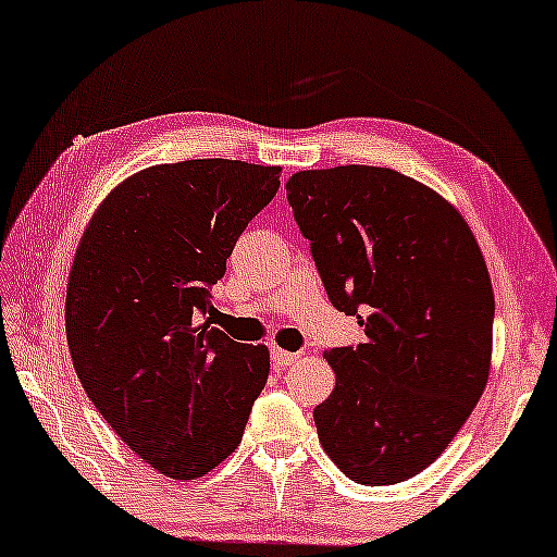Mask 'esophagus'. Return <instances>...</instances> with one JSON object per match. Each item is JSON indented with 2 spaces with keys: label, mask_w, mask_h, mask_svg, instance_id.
Returning a JSON list of instances; mask_svg holds the SVG:
<instances>
[{
  "label": "esophagus",
  "mask_w": 557,
  "mask_h": 557,
  "mask_svg": "<svg viewBox=\"0 0 557 557\" xmlns=\"http://www.w3.org/2000/svg\"><path fill=\"white\" fill-rule=\"evenodd\" d=\"M300 358H302L300 352H287V350H280V347H275V350H272V364H275L277 370H285L287 364L300 362Z\"/></svg>",
  "instance_id": "esophagus-1"
}]
</instances>
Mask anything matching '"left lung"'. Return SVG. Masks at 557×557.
Returning a JSON list of instances; mask_svg holds the SVG:
<instances>
[{
	"mask_svg": "<svg viewBox=\"0 0 557 557\" xmlns=\"http://www.w3.org/2000/svg\"><path fill=\"white\" fill-rule=\"evenodd\" d=\"M285 189L330 302L368 335L325 352L335 389L314 408L320 445L355 483H403L443 455L487 385L485 257L458 207L389 168L302 170Z\"/></svg>",
	"mask_w": 557,
	"mask_h": 557,
	"instance_id": "obj_1",
	"label": "left lung"
}]
</instances>
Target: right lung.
<instances>
[{"mask_svg": "<svg viewBox=\"0 0 557 557\" xmlns=\"http://www.w3.org/2000/svg\"><path fill=\"white\" fill-rule=\"evenodd\" d=\"M282 168L152 164L89 218L66 280L72 364L95 408L149 468L197 480L235 453L270 350L212 327L210 287Z\"/></svg>", "mask_w": 557, "mask_h": 557, "instance_id": "1", "label": "right lung"}]
</instances>
